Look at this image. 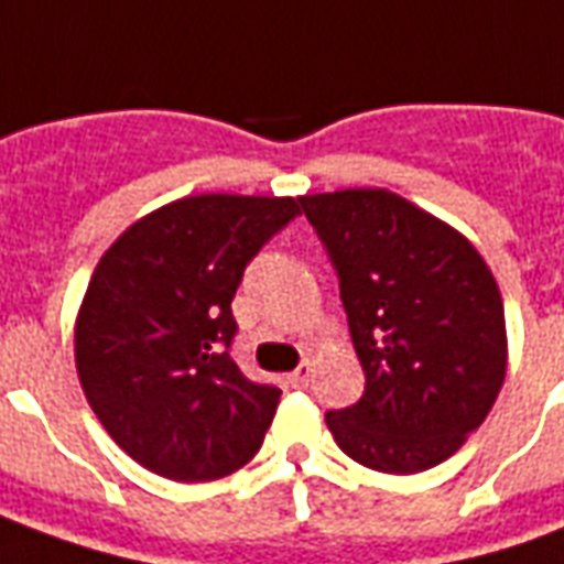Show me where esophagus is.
Listing matches in <instances>:
<instances>
[{"label": "esophagus", "mask_w": 564, "mask_h": 564, "mask_svg": "<svg viewBox=\"0 0 564 564\" xmlns=\"http://www.w3.org/2000/svg\"><path fill=\"white\" fill-rule=\"evenodd\" d=\"M311 375H314V366H311V362H302V366L290 375V383H293L295 390H305L307 383H311Z\"/></svg>", "instance_id": "1"}]
</instances>
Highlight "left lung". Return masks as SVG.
Instances as JSON below:
<instances>
[{"label":"left lung","mask_w":564,"mask_h":564,"mask_svg":"<svg viewBox=\"0 0 564 564\" xmlns=\"http://www.w3.org/2000/svg\"><path fill=\"white\" fill-rule=\"evenodd\" d=\"M299 205L338 271L362 399L329 411L338 447L383 474L435 468L492 411L508 371L505 305L462 232L390 189Z\"/></svg>","instance_id":"8db88e82"}]
</instances>
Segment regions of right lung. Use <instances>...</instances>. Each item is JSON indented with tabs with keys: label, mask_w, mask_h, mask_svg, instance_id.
Listing matches in <instances>:
<instances>
[{
	"label": "right lung",
	"mask_w": 564,
	"mask_h": 564,
	"mask_svg": "<svg viewBox=\"0 0 564 564\" xmlns=\"http://www.w3.org/2000/svg\"><path fill=\"white\" fill-rule=\"evenodd\" d=\"M299 214L290 196L177 198L132 223L93 271L75 323L80 387L148 471L205 484L257 456L281 390L229 356L250 259Z\"/></svg>",
	"instance_id": "1"
}]
</instances>
